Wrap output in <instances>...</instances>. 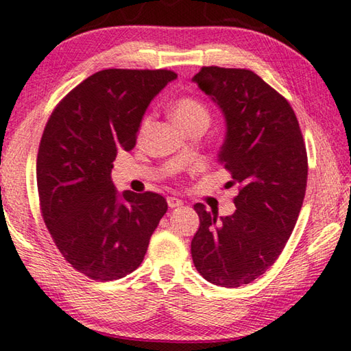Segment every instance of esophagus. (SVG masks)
<instances>
[{"label":"esophagus","mask_w":351,"mask_h":351,"mask_svg":"<svg viewBox=\"0 0 351 351\" xmlns=\"http://www.w3.org/2000/svg\"><path fill=\"white\" fill-rule=\"evenodd\" d=\"M167 204H169L170 209H175V207L182 206V199L176 198V197H169V198H167Z\"/></svg>","instance_id":"esophagus-1"}]
</instances>
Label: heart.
<instances>
[{
	"label": "heart",
	"instance_id": "heart-1",
	"mask_svg": "<svg viewBox=\"0 0 351 351\" xmlns=\"http://www.w3.org/2000/svg\"><path fill=\"white\" fill-rule=\"evenodd\" d=\"M173 117L176 123H180L181 127L187 125V123L198 121V119H207L209 121V111L201 104L198 99L193 97H181L178 99L173 106ZM152 117L147 116L141 123V134L147 132V128L150 127Z\"/></svg>",
	"mask_w": 351,
	"mask_h": 351
}]
</instances>
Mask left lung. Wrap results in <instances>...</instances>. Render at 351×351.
Segmentation results:
<instances>
[{
  "instance_id": "1",
  "label": "left lung",
  "mask_w": 351,
  "mask_h": 351,
  "mask_svg": "<svg viewBox=\"0 0 351 351\" xmlns=\"http://www.w3.org/2000/svg\"><path fill=\"white\" fill-rule=\"evenodd\" d=\"M193 82L223 111L218 161L240 192L229 217L195 204L199 229L190 251L207 282L243 287L274 265L293 234L306 190L304 136L288 100L252 71L203 66Z\"/></svg>"
}]
</instances>
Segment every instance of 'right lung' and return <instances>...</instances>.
<instances>
[{"instance_id": "obj_1", "label": "right lung", "mask_w": 351, "mask_h": 351, "mask_svg": "<svg viewBox=\"0 0 351 351\" xmlns=\"http://www.w3.org/2000/svg\"><path fill=\"white\" fill-rule=\"evenodd\" d=\"M169 69H104L69 91L52 111L37 156L41 217L75 271L99 282L139 268L167 212L159 193H117L119 150L136 145L152 99L175 80Z\"/></svg>"}]
</instances>
